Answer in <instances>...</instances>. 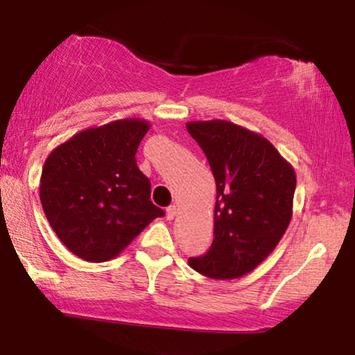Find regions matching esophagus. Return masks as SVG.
<instances>
[{"label": "esophagus", "mask_w": 355, "mask_h": 355, "mask_svg": "<svg viewBox=\"0 0 355 355\" xmlns=\"http://www.w3.org/2000/svg\"><path fill=\"white\" fill-rule=\"evenodd\" d=\"M166 216H168V220H173V218L176 216V205H169L166 208Z\"/></svg>", "instance_id": "obj_1"}]
</instances>
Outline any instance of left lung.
<instances>
[{"label": "left lung", "mask_w": 355, "mask_h": 355, "mask_svg": "<svg viewBox=\"0 0 355 355\" xmlns=\"http://www.w3.org/2000/svg\"><path fill=\"white\" fill-rule=\"evenodd\" d=\"M216 182L215 239L189 265L213 279H236L278 245L293 218L294 168L261 135L230 121L187 123Z\"/></svg>", "instance_id": "left-lung-1"}]
</instances>
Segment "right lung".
I'll return each instance as SVG.
<instances>
[{
	"label": "right lung",
	"mask_w": 355,
	"mask_h": 355,
	"mask_svg": "<svg viewBox=\"0 0 355 355\" xmlns=\"http://www.w3.org/2000/svg\"><path fill=\"white\" fill-rule=\"evenodd\" d=\"M145 119H118L76 134L48 155L40 202L46 220L72 254L87 261L118 257L155 218L150 181L135 153Z\"/></svg>",
	"instance_id": "right-lung-1"
}]
</instances>
